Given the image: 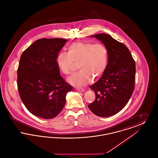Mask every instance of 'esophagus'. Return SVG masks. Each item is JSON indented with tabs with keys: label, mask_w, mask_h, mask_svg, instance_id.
I'll use <instances>...</instances> for the list:
<instances>
[{
	"label": "esophagus",
	"mask_w": 158,
	"mask_h": 158,
	"mask_svg": "<svg viewBox=\"0 0 158 158\" xmlns=\"http://www.w3.org/2000/svg\"><path fill=\"white\" fill-rule=\"evenodd\" d=\"M76 90H78V91H80V92H84V91H85V89H84L83 88H77V89H76Z\"/></svg>",
	"instance_id": "obj_1"
}]
</instances>
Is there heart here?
<instances>
[{"label": "heart", "instance_id": "obj_1", "mask_svg": "<svg viewBox=\"0 0 158 158\" xmlns=\"http://www.w3.org/2000/svg\"><path fill=\"white\" fill-rule=\"evenodd\" d=\"M108 52L105 45L88 42H75L68 47V53L61 52L56 57V63L64 75L72 72L78 63L79 72L69 77L68 82L75 86L88 85L93 79L102 75L107 67Z\"/></svg>", "mask_w": 158, "mask_h": 158}]
</instances>
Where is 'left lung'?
I'll return each instance as SVG.
<instances>
[{
	"instance_id": "obj_1",
	"label": "left lung",
	"mask_w": 158,
	"mask_h": 158,
	"mask_svg": "<svg viewBox=\"0 0 158 158\" xmlns=\"http://www.w3.org/2000/svg\"><path fill=\"white\" fill-rule=\"evenodd\" d=\"M91 37L106 47L108 62L102 76L90 86L96 98L88 108L96 115L108 117L120 111L134 91L135 61L127 47L110 35L102 33Z\"/></svg>"
}]
</instances>
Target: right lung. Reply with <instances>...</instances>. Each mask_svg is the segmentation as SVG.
<instances>
[{"mask_svg": "<svg viewBox=\"0 0 158 158\" xmlns=\"http://www.w3.org/2000/svg\"><path fill=\"white\" fill-rule=\"evenodd\" d=\"M62 38H41L23 52L18 68V89L32 114L44 119L56 117L72 90L60 74L56 57L67 42Z\"/></svg>", "mask_w": 158, "mask_h": 158, "instance_id": "obj_1", "label": "right lung"}]
</instances>
